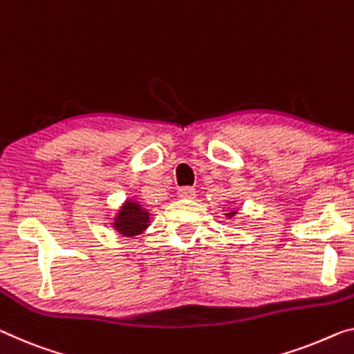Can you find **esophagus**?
I'll list each match as a JSON object with an SVG mask.
<instances>
[{"label": "esophagus", "instance_id": "1", "mask_svg": "<svg viewBox=\"0 0 354 354\" xmlns=\"http://www.w3.org/2000/svg\"><path fill=\"white\" fill-rule=\"evenodd\" d=\"M177 196L182 199H193L196 196V192L193 187H182V188H178Z\"/></svg>", "mask_w": 354, "mask_h": 354}]
</instances>
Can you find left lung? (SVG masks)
Instances as JSON below:
<instances>
[{"label": "left lung", "mask_w": 354, "mask_h": 354, "mask_svg": "<svg viewBox=\"0 0 354 354\" xmlns=\"http://www.w3.org/2000/svg\"><path fill=\"white\" fill-rule=\"evenodd\" d=\"M237 214H239V209H236V207H234V209H231L230 212H226V214H225V216H226V218H230V220H232V218H236V216H237Z\"/></svg>", "instance_id": "left-lung-1"}]
</instances>
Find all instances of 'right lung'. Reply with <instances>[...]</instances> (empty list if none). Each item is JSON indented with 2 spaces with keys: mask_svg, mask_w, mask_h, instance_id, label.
I'll use <instances>...</instances> for the list:
<instances>
[{
  "mask_svg": "<svg viewBox=\"0 0 354 354\" xmlns=\"http://www.w3.org/2000/svg\"><path fill=\"white\" fill-rule=\"evenodd\" d=\"M150 210L140 201L128 198L111 218V225L120 236L134 237L150 226Z\"/></svg>",
  "mask_w": 354,
  "mask_h": 354,
  "instance_id": "right-lung-1",
  "label": "right lung"
}]
</instances>
